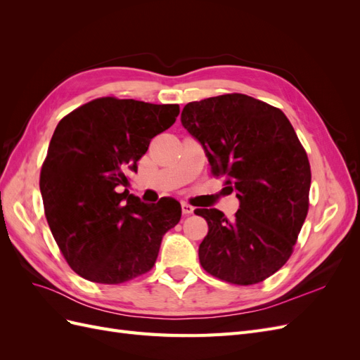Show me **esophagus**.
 Instances as JSON below:
<instances>
[{
	"mask_svg": "<svg viewBox=\"0 0 360 360\" xmlns=\"http://www.w3.org/2000/svg\"><path fill=\"white\" fill-rule=\"evenodd\" d=\"M181 212H183L184 216H189V214L193 213V207L188 202H181Z\"/></svg>",
	"mask_w": 360,
	"mask_h": 360,
	"instance_id": "1",
	"label": "esophagus"
}]
</instances>
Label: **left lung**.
<instances>
[{
    "label": "left lung",
    "instance_id": "1",
    "mask_svg": "<svg viewBox=\"0 0 360 360\" xmlns=\"http://www.w3.org/2000/svg\"><path fill=\"white\" fill-rule=\"evenodd\" d=\"M181 124L240 201L233 221L217 209L195 210L209 225L198 249L202 269L236 285L263 282L287 263L307 219V151L284 112L240 93L188 103Z\"/></svg>",
    "mask_w": 360,
    "mask_h": 360
}]
</instances>
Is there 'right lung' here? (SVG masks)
I'll use <instances>...</instances> for the list:
<instances>
[{
  "label": "right lung",
  "instance_id": "1",
  "mask_svg": "<svg viewBox=\"0 0 360 360\" xmlns=\"http://www.w3.org/2000/svg\"><path fill=\"white\" fill-rule=\"evenodd\" d=\"M179 105L99 97L57 124L40 171L51 233L70 269L97 284H123L153 269L162 237L176 226L174 198L144 204L122 192L151 138L169 129Z\"/></svg>",
  "mask_w": 360,
  "mask_h": 360
}]
</instances>
